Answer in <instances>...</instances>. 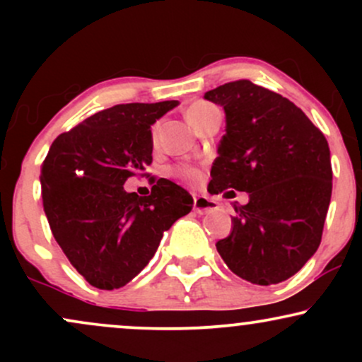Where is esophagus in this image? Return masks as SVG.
Listing matches in <instances>:
<instances>
[{"mask_svg":"<svg viewBox=\"0 0 362 362\" xmlns=\"http://www.w3.org/2000/svg\"><path fill=\"white\" fill-rule=\"evenodd\" d=\"M218 204H216V201L213 199L206 197V195H195L194 197V211L199 214H206V213H211V211H214Z\"/></svg>","mask_w":362,"mask_h":362,"instance_id":"obj_1","label":"esophagus"}]
</instances>
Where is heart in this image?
Segmentation results:
<instances>
[{
  "mask_svg": "<svg viewBox=\"0 0 362 362\" xmlns=\"http://www.w3.org/2000/svg\"><path fill=\"white\" fill-rule=\"evenodd\" d=\"M214 112H219L218 107L209 102L199 100V102H194L192 105L187 109V119H189V122L192 124L194 127H199L207 117H209V115H213ZM158 127H160L158 124L153 127V139L158 138ZM172 175L187 182V184H197V182L201 180V172H199V168L189 163L175 165V167L172 168Z\"/></svg>",
  "mask_w": 362,
  "mask_h": 362,
  "instance_id": "heart-1",
  "label": "heart"
}]
</instances>
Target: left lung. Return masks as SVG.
I'll return each mask as SVG.
<instances>
[{
	"instance_id": "8db88e82",
	"label": "left lung",
	"mask_w": 362,
	"mask_h": 362,
	"mask_svg": "<svg viewBox=\"0 0 362 362\" xmlns=\"http://www.w3.org/2000/svg\"><path fill=\"white\" fill-rule=\"evenodd\" d=\"M204 97L226 114L209 192L250 197L235 204L233 231L216 248L245 281L289 279L322 242L332 197L325 136L300 107L250 80L224 83Z\"/></svg>"
}]
</instances>
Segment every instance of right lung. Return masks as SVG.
Segmentation results:
<instances>
[{
  "mask_svg": "<svg viewBox=\"0 0 362 362\" xmlns=\"http://www.w3.org/2000/svg\"><path fill=\"white\" fill-rule=\"evenodd\" d=\"M177 100L120 103L90 115L54 139L42 168V204L61 250L88 284L117 289L148 265L163 231L192 209V195L151 177V192H126L148 177L151 124Z\"/></svg>",
  "mask_w": 362,
  "mask_h": 362,
  "instance_id": "1",
  "label": "right lung"
}]
</instances>
